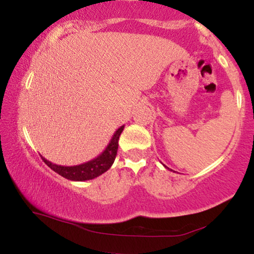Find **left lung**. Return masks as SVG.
<instances>
[{"instance_id": "1", "label": "left lung", "mask_w": 254, "mask_h": 254, "mask_svg": "<svg viewBox=\"0 0 254 254\" xmlns=\"http://www.w3.org/2000/svg\"><path fill=\"white\" fill-rule=\"evenodd\" d=\"M165 167H166V166H165Z\"/></svg>"}]
</instances>
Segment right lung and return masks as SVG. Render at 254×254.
Segmentation results:
<instances>
[{
    "mask_svg": "<svg viewBox=\"0 0 254 254\" xmlns=\"http://www.w3.org/2000/svg\"><path fill=\"white\" fill-rule=\"evenodd\" d=\"M123 129L124 125L119 127V129L113 133L110 143L107 144V147L105 148V150L100 154V155L95 157V159L90 160L88 162H84V164L77 166H61L52 164V162L46 160L45 157L43 156L42 159L52 171H55L56 173L60 174V176L65 178V179L72 180V182H84V180L94 179V178L105 173L107 170H110V167L112 166L113 162H115L118 150L119 136H121Z\"/></svg>",
    "mask_w": 254,
    "mask_h": 254,
    "instance_id": "1",
    "label": "right lung"
}]
</instances>
